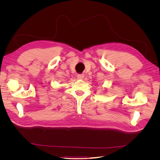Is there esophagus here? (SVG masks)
<instances>
[{
  "mask_svg": "<svg viewBox=\"0 0 160 160\" xmlns=\"http://www.w3.org/2000/svg\"><path fill=\"white\" fill-rule=\"evenodd\" d=\"M77 79H83L84 78V75L83 74H78L77 75Z\"/></svg>",
  "mask_w": 160,
  "mask_h": 160,
  "instance_id": "esophagus-1",
  "label": "esophagus"
}]
</instances>
